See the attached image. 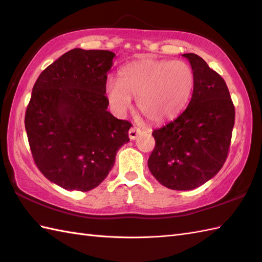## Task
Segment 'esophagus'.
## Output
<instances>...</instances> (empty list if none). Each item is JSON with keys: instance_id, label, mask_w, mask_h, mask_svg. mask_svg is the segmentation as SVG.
<instances>
[{"instance_id": "1", "label": "esophagus", "mask_w": 262, "mask_h": 262, "mask_svg": "<svg viewBox=\"0 0 262 262\" xmlns=\"http://www.w3.org/2000/svg\"><path fill=\"white\" fill-rule=\"evenodd\" d=\"M142 134V129H140L138 127H132L129 132H128V136H129L130 140H136L138 135Z\"/></svg>"}]
</instances>
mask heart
<instances>
[{"label":"heart","instance_id":"heart-1","mask_svg":"<svg viewBox=\"0 0 262 262\" xmlns=\"http://www.w3.org/2000/svg\"><path fill=\"white\" fill-rule=\"evenodd\" d=\"M194 86V73L182 60L143 58L125 65L118 80L105 83V97L111 109L124 116L136 98L137 108L147 119L163 122L185 109Z\"/></svg>","mask_w":262,"mask_h":262}]
</instances>
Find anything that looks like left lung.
<instances>
[{
  "mask_svg": "<svg viewBox=\"0 0 262 262\" xmlns=\"http://www.w3.org/2000/svg\"><path fill=\"white\" fill-rule=\"evenodd\" d=\"M194 73L192 97L173 121L155 129L148 169L172 190H191L219 172L229 153L235 109L219 73L198 55L183 54Z\"/></svg>",
  "mask_w": 262,
  "mask_h": 262,
  "instance_id": "1",
  "label": "left lung"
}]
</instances>
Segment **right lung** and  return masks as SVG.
Instances as JSON below:
<instances>
[{"label": "right lung", "instance_id": "1", "mask_svg": "<svg viewBox=\"0 0 262 262\" xmlns=\"http://www.w3.org/2000/svg\"><path fill=\"white\" fill-rule=\"evenodd\" d=\"M116 55L74 48L41 72L32 88L25 126L33 161L66 190L98 187L129 142V121L107 110V73Z\"/></svg>", "mask_w": 262, "mask_h": 262}]
</instances>
